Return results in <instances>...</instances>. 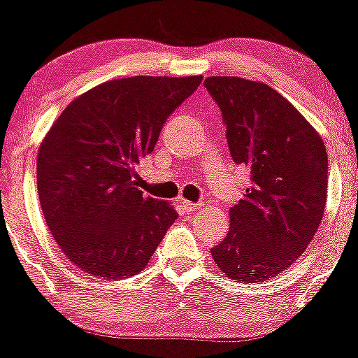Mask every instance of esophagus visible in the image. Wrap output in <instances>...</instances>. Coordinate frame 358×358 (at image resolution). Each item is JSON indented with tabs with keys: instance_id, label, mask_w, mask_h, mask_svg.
Instances as JSON below:
<instances>
[{
	"instance_id": "34e87169",
	"label": "esophagus",
	"mask_w": 358,
	"mask_h": 358,
	"mask_svg": "<svg viewBox=\"0 0 358 358\" xmlns=\"http://www.w3.org/2000/svg\"><path fill=\"white\" fill-rule=\"evenodd\" d=\"M183 208H185L187 212H191V210H198L199 207H201V203H194V201H189V199H183L182 201Z\"/></svg>"
}]
</instances>
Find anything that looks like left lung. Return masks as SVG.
I'll return each instance as SVG.
<instances>
[{
  "label": "left lung",
  "mask_w": 358,
  "mask_h": 358,
  "mask_svg": "<svg viewBox=\"0 0 358 358\" xmlns=\"http://www.w3.org/2000/svg\"><path fill=\"white\" fill-rule=\"evenodd\" d=\"M203 85L221 108L231 159L251 171L212 259L241 283L269 280L294 264L320 228L328 192L327 148L298 108L267 83L210 76Z\"/></svg>",
  "instance_id": "obj_1"
}]
</instances>
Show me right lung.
Here are the masks:
<instances>
[{"label":"right lung","mask_w":358,"mask_h":358,"mask_svg":"<svg viewBox=\"0 0 358 358\" xmlns=\"http://www.w3.org/2000/svg\"><path fill=\"white\" fill-rule=\"evenodd\" d=\"M199 83L201 76L110 80L71 101L41 143L44 219L64 255L87 275L123 280L141 273L178 217L171 203L135 187V166Z\"/></svg>","instance_id":"obj_1"}]
</instances>
